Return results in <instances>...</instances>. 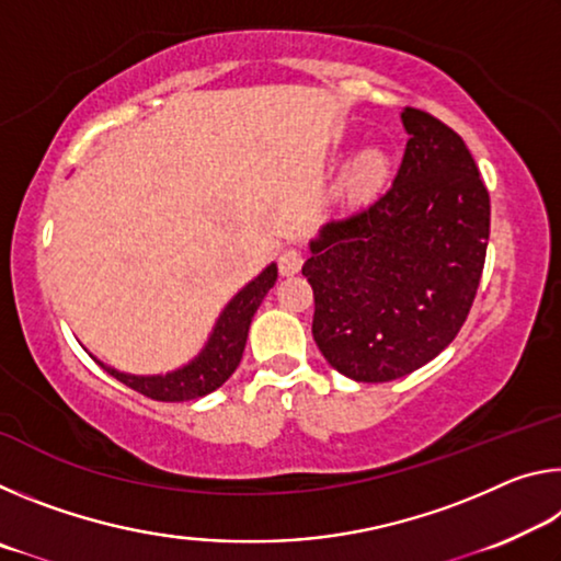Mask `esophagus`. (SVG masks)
Listing matches in <instances>:
<instances>
[{
    "label": "esophagus",
    "instance_id": "obj_1",
    "mask_svg": "<svg viewBox=\"0 0 561 561\" xmlns=\"http://www.w3.org/2000/svg\"><path fill=\"white\" fill-rule=\"evenodd\" d=\"M301 264H304V257H301L299 250H291V247H289V250H284L279 254V272H282V277H294V274L301 270Z\"/></svg>",
    "mask_w": 561,
    "mask_h": 561
}]
</instances>
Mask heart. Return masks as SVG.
I'll return each mask as SVG.
<instances>
[{
	"label": "heart",
	"instance_id": "b5f03b06",
	"mask_svg": "<svg viewBox=\"0 0 561 561\" xmlns=\"http://www.w3.org/2000/svg\"><path fill=\"white\" fill-rule=\"evenodd\" d=\"M391 175V158L383 148L368 146L348 160L339 178V195L348 203H366L378 195Z\"/></svg>",
	"mask_w": 561,
	"mask_h": 561
}]
</instances>
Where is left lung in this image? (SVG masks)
Here are the masks:
<instances>
[{
    "label": "left lung",
    "mask_w": 561,
    "mask_h": 561,
    "mask_svg": "<svg viewBox=\"0 0 561 561\" xmlns=\"http://www.w3.org/2000/svg\"><path fill=\"white\" fill-rule=\"evenodd\" d=\"M401 121L393 185L321 227L301 267L319 351L364 383L413 374L458 336L490 240V195L462 138L425 111Z\"/></svg>",
    "instance_id": "obj_1"
}]
</instances>
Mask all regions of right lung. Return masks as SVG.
<instances>
[{
	"instance_id": "add662e5",
	"label": "right lung",
	"mask_w": 561,
	"mask_h": 561,
	"mask_svg": "<svg viewBox=\"0 0 561 561\" xmlns=\"http://www.w3.org/2000/svg\"><path fill=\"white\" fill-rule=\"evenodd\" d=\"M274 282H277V264L272 262L227 301V307L220 311V317H217L213 334L207 339L201 354L190 360V364L175 368V371L136 376L123 374L118 368L103 364L96 356H93V360H96L103 371L118 378L121 383H126L133 391L153 398V401L178 403L203 398L207 393H213L215 388H220L227 378L234 374V368L240 366L254 311L260 309L262 299L267 297Z\"/></svg>"
}]
</instances>
